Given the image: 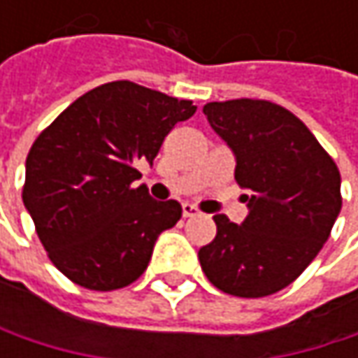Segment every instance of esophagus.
<instances>
[{"instance_id":"34e87169","label":"esophagus","mask_w":358,"mask_h":358,"mask_svg":"<svg viewBox=\"0 0 358 358\" xmlns=\"http://www.w3.org/2000/svg\"><path fill=\"white\" fill-rule=\"evenodd\" d=\"M182 215L184 217H194V215H199V209L192 203H184L182 205Z\"/></svg>"}]
</instances>
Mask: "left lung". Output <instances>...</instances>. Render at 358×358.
<instances>
[{
	"label": "left lung",
	"mask_w": 358,
	"mask_h": 358,
	"mask_svg": "<svg viewBox=\"0 0 358 358\" xmlns=\"http://www.w3.org/2000/svg\"><path fill=\"white\" fill-rule=\"evenodd\" d=\"M203 113L234 153L249 215L241 226L222 213L213 217L217 234L199 250L201 267L226 294H273L292 284L329 238L342 209L340 172L311 130L271 101H213Z\"/></svg>",
	"instance_id": "left-lung-1"
}]
</instances>
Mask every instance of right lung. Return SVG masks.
<instances>
[{
  "label": "right lung",
  "mask_w": 358,
  "mask_h": 358,
  "mask_svg": "<svg viewBox=\"0 0 358 358\" xmlns=\"http://www.w3.org/2000/svg\"><path fill=\"white\" fill-rule=\"evenodd\" d=\"M196 108L159 91L101 85L47 126L29 151L22 201L51 263L89 290H117L147 269L178 201H155L134 164L153 166L168 132Z\"/></svg>",
  "instance_id": "right-lung-1"
}]
</instances>
